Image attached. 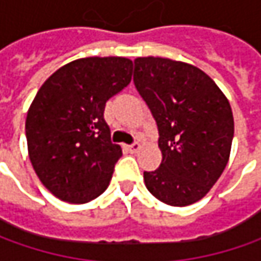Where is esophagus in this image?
Segmentation results:
<instances>
[{
	"instance_id": "obj_1",
	"label": "esophagus",
	"mask_w": 261,
	"mask_h": 261,
	"mask_svg": "<svg viewBox=\"0 0 261 261\" xmlns=\"http://www.w3.org/2000/svg\"><path fill=\"white\" fill-rule=\"evenodd\" d=\"M126 148L130 151V152H138L139 149H141V144H138V142H134L132 145H126Z\"/></svg>"
}]
</instances>
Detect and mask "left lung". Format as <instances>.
<instances>
[{
	"instance_id": "left-lung-1",
	"label": "left lung",
	"mask_w": 261,
	"mask_h": 261,
	"mask_svg": "<svg viewBox=\"0 0 261 261\" xmlns=\"http://www.w3.org/2000/svg\"><path fill=\"white\" fill-rule=\"evenodd\" d=\"M134 83L155 119L163 154L155 171H144L146 189L167 205H192L228 164L234 138L229 101L202 69L168 58H136Z\"/></svg>"
}]
</instances>
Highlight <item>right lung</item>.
Returning a JSON list of instances; mask_svg holds the SVG:
<instances>
[{"mask_svg": "<svg viewBox=\"0 0 261 261\" xmlns=\"http://www.w3.org/2000/svg\"><path fill=\"white\" fill-rule=\"evenodd\" d=\"M132 61L90 56L61 66L39 88L25 119L27 149L42 185L58 199L87 203L112 180L120 145L105 120L107 100L132 80Z\"/></svg>", "mask_w": 261, "mask_h": 261, "instance_id": "obj_1", "label": "right lung"}]
</instances>
